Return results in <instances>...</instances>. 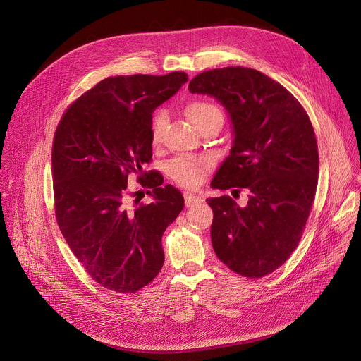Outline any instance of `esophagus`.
<instances>
[{
  "label": "esophagus",
  "instance_id": "obj_1",
  "mask_svg": "<svg viewBox=\"0 0 361 361\" xmlns=\"http://www.w3.org/2000/svg\"><path fill=\"white\" fill-rule=\"evenodd\" d=\"M184 202H185V206H187V207H191V206L202 203L203 199L199 197V196H196V195H193V193H185V195H184Z\"/></svg>",
  "mask_w": 361,
  "mask_h": 361
}]
</instances>
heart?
Listing matches in <instances>:
<instances>
[{
	"label": "heart",
	"mask_w": 361,
	"mask_h": 361,
	"mask_svg": "<svg viewBox=\"0 0 361 361\" xmlns=\"http://www.w3.org/2000/svg\"><path fill=\"white\" fill-rule=\"evenodd\" d=\"M185 116L200 132L209 126L224 125V113L214 103L206 100H195L185 106ZM166 117L162 111H157L151 122V140L152 145H159L164 135ZM213 162L210 158H177L170 166L168 174L180 185L193 188L203 183L207 173L212 170Z\"/></svg>",
	"instance_id": "obj_1"
}]
</instances>
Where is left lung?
Listing matches in <instances>:
<instances>
[{
	"label": "left lung",
	"mask_w": 361,
	"mask_h": 361,
	"mask_svg": "<svg viewBox=\"0 0 361 361\" xmlns=\"http://www.w3.org/2000/svg\"><path fill=\"white\" fill-rule=\"evenodd\" d=\"M188 90L219 100L233 125L231 155L212 187L248 191L244 207L229 196L206 200L213 250L239 276H267L299 245L315 200L319 155L310 118L290 91L251 68L204 71Z\"/></svg>",
	"instance_id": "8db88e82"
}]
</instances>
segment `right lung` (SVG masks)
<instances>
[{"mask_svg":"<svg viewBox=\"0 0 361 361\" xmlns=\"http://www.w3.org/2000/svg\"><path fill=\"white\" fill-rule=\"evenodd\" d=\"M188 80L166 75L109 77L62 114L52 145L55 216L71 251L107 290L130 295L149 284L164 264L162 235L184 197L152 159L154 110ZM130 175L149 188L152 204L127 185ZM143 193V191H142Z\"/></svg>","mask_w":361,"mask_h":361,"instance_id":"right-lung-1","label":"right lung"}]
</instances>
